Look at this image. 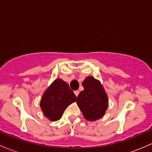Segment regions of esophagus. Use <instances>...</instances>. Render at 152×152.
I'll list each match as a JSON object with an SVG mask.
<instances>
[{
	"mask_svg": "<svg viewBox=\"0 0 152 152\" xmlns=\"http://www.w3.org/2000/svg\"><path fill=\"white\" fill-rule=\"evenodd\" d=\"M75 94L76 96H77L78 94H79V91H75Z\"/></svg>",
	"mask_w": 152,
	"mask_h": 152,
	"instance_id": "1",
	"label": "esophagus"
}]
</instances>
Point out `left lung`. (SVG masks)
I'll return each mask as SVG.
<instances>
[{"label": "left lung", "instance_id": "left-lung-1", "mask_svg": "<svg viewBox=\"0 0 152 152\" xmlns=\"http://www.w3.org/2000/svg\"><path fill=\"white\" fill-rule=\"evenodd\" d=\"M84 90L77 97V104L88 121L99 119L105 113L108 98L102 85L91 76L86 77L82 83Z\"/></svg>", "mask_w": 152, "mask_h": 152}]
</instances>
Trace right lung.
<instances>
[{"mask_svg":"<svg viewBox=\"0 0 152 152\" xmlns=\"http://www.w3.org/2000/svg\"><path fill=\"white\" fill-rule=\"evenodd\" d=\"M76 101V96L63 80H55L42 95L40 107L45 116L53 121L61 118L66 107Z\"/></svg>","mask_w":152,"mask_h":152,"instance_id":"1","label":"right lung"}]
</instances>
